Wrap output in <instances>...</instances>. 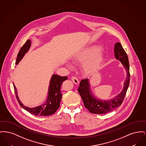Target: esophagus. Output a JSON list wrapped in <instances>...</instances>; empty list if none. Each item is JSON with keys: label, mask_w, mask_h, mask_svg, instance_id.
<instances>
[{"label": "esophagus", "mask_w": 146, "mask_h": 146, "mask_svg": "<svg viewBox=\"0 0 146 146\" xmlns=\"http://www.w3.org/2000/svg\"><path fill=\"white\" fill-rule=\"evenodd\" d=\"M71 79L72 80V81L76 84H79V81H78V79L76 78V76H72Z\"/></svg>", "instance_id": "obj_1"}]
</instances>
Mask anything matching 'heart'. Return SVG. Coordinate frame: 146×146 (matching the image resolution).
<instances>
[{"mask_svg": "<svg viewBox=\"0 0 146 146\" xmlns=\"http://www.w3.org/2000/svg\"><path fill=\"white\" fill-rule=\"evenodd\" d=\"M97 48H89L85 49L83 51L78 52L74 57V61L75 62H83L94 55L97 51ZM102 60V55L101 52H98L94 57H92L89 61H86L84 65V69L85 72L88 74H91L95 72L99 67ZM67 67L69 68H72V66L70 64H68Z\"/></svg>", "mask_w": 146, "mask_h": 146, "instance_id": "1", "label": "heart"}]
</instances>
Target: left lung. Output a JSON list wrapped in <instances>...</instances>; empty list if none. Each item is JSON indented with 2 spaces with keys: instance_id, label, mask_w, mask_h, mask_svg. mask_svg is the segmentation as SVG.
Instances as JSON below:
<instances>
[{
  "instance_id": "8db88e82",
  "label": "left lung",
  "mask_w": 146,
  "mask_h": 146,
  "mask_svg": "<svg viewBox=\"0 0 146 146\" xmlns=\"http://www.w3.org/2000/svg\"><path fill=\"white\" fill-rule=\"evenodd\" d=\"M114 55L117 60L123 64L126 70L127 74L121 92L111 100L104 101L94 97L91 91L90 82L88 79L81 80L78 91L83 100L85 107L91 113L101 114L107 113L119 107L124 99L130 83L129 62L127 55L120 42L114 45Z\"/></svg>"
}]
</instances>
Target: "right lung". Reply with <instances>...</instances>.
<instances>
[{
  "label": "right lung",
  "mask_w": 146,
  "mask_h": 146,
  "mask_svg": "<svg viewBox=\"0 0 146 146\" xmlns=\"http://www.w3.org/2000/svg\"><path fill=\"white\" fill-rule=\"evenodd\" d=\"M31 45V40L28 39L20 49L17 56L16 64H18L23 56L28 52ZM67 79V76H61L56 74H53L50 82L48 96L46 102L39 106L34 108H29L22 104L18 96L17 91L15 85L13 83L16 97L21 107L32 114L38 117L52 115L55 113L60 107V102L62 98V93L61 92V84Z\"/></svg>",
  "instance_id": "obj_1"
}]
</instances>
